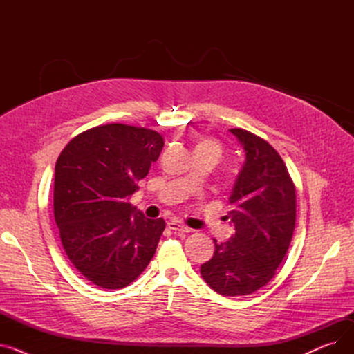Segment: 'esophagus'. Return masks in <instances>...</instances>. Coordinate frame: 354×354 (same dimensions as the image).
I'll return each instance as SVG.
<instances>
[{"instance_id":"obj_1","label":"esophagus","mask_w":354,"mask_h":354,"mask_svg":"<svg viewBox=\"0 0 354 354\" xmlns=\"http://www.w3.org/2000/svg\"><path fill=\"white\" fill-rule=\"evenodd\" d=\"M167 228L175 231V232H187V234L191 232V228H188L187 225H183L182 222H179V221H169V222H167Z\"/></svg>"}]
</instances>
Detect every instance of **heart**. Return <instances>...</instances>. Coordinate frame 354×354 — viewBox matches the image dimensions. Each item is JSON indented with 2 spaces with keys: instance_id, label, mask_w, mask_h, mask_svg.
Wrapping results in <instances>:
<instances>
[{
  "instance_id": "1",
  "label": "heart",
  "mask_w": 354,
  "mask_h": 354,
  "mask_svg": "<svg viewBox=\"0 0 354 354\" xmlns=\"http://www.w3.org/2000/svg\"><path fill=\"white\" fill-rule=\"evenodd\" d=\"M201 146H205V147H209L211 151H214L216 155H218V146L214 143V142H202Z\"/></svg>"
}]
</instances>
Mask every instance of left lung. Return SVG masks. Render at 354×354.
<instances>
[{"instance_id":"left-lung-1","label":"left lung","mask_w":354,"mask_h":354,"mask_svg":"<svg viewBox=\"0 0 354 354\" xmlns=\"http://www.w3.org/2000/svg\"><path fill=\"white\" fill-rule=\"evenodd\" d=\"M245 162L230 196L235 232L215 243L214 257L201 266L205 283L222 295H248L275 275L295 227V188L275 149L244 129H230Z\"/></svg>"}]
</instances>
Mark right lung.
I'll return each instance as SVG.
<instances>
[{
	"label": "right lung",
	"mask_w": 354,
	"mask_h": 354,
	"mask_svg": "<svg viewBox=\"0 0 354 354\" xmlns=\"http://www.w3.org/2000/svg\"><path fill=\"white\" fill-rule=\"evenodd\" d=\"M162 147L155 130L110 123L77 135L60 153L54 178L55 224L71 264L93 284L123 288L155 255L165 221L146 218L129 198Z\"/></svg>",
	"instance_id": "add662e5"
}]
</instances>
